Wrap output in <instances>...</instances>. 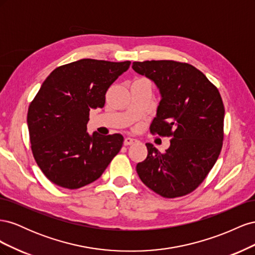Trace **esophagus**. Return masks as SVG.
I'll list each match as a JSON object with an SVG mask.
<instances>
[{"label":"esophagus","instance_id":"34e87169","mask_svg":"<svg viewBox=\"0 0 255 255\" xmlns=\"http://www.w3.org/2000/svg\"><path fill=\"white\" fill-rule=\"evenodd\" d=\"M134 142H135V139H133V138H130V137L125 138V141H123V143H125V145H129V144H132V143H134Z\"/></svg>","mask_w":255,"mask_h":255}]
</instances>
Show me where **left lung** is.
I'll return each instance as SVG.
<instances>
[{
  "label": "left lung",
  "instance_id": "obj_1",
  "mask_svg": "<svg viewBox=\"0 0 255 255\" xmlns=\"http://www.w3.org/2000/svg\"><path fill=\"white\" fill-rule=\"evenodd\" d=\"M132 68L155 83L160 92L151 133L171 137L165 153L145 143L148 156L137 164V173L164 198L190 194L204 181L222 148L225 106L219 91L186 63L134 61Z\"/></svg>",
  "mask_w": 255,
  "mask_h": 255
}]
</instances>
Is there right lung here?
<instances>
[{
    "mask_svg": "<svg viewBox=\"0 0 255 255\" xmlns=\"http://www.w3.org/2000/svg\"><path fill=\"white\" fill-rule=\"evenodd\" d=\"M129 65L84 58L56 68L42 83L29 104L27 126L34 158L52 183L78 189L95 182L120 151L122 135H89L87 123Z\"/></svg>",
    "mask_w": 255,
    "mask_h": 255,
    "instance_id": "obj_1",
    "label": "right lung"
}]
</instances>
